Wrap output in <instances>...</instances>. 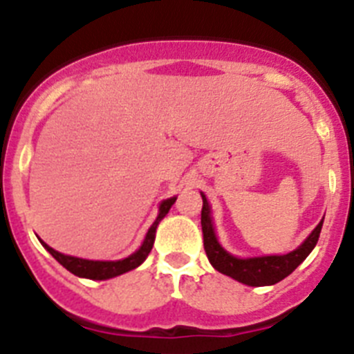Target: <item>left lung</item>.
Returning a JSON list of instances; mask_svg holds the SVG:
<instances>
[{"label":"left lung","instance_id":"obj_1","mask_svg":"<svg viewBox=\"0 0 354 354\" xmlns=\"http://www.w3.org/2000/svg\"><path fill=\"white\" fill-rule=\"evenodd\" d=\"M203 197V209H201V225H203V240H205V250L209 263L216 272L224 273L231 279L238 280L241 284L254 286H273L291 275L298 266L305 261V257L312 252L319 240V232L323 227V221L316 225V229L308 234L307 240L295 248L292 252L284 256H261V257H234L218 243L212 221V209H209L206 196L201 192Z\"/></svg>","mask_w":354,"mask_h":354}]
</instances>
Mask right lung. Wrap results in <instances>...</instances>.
<instances>
[{"mask_svg":"<svg viewBox=\"0 0 354 354\" xmlns=\"http://www.w3.org/2000/svg\"><path fill=\"white\" fill-rule=\"evenodd\" d=\"M174 201L176 197H171V199L162 201L160 206H158V215L155 218V222L151 224V227L148 229L146 232V238L142 241L141 247L136 250L133 254H130L129 257L120 261H90V259H81V257H74V256H65V254L58 252V250H54L50 248L49 245L44 243V247L47 248V252L54 257V259L58 261L62 266H65L70 273H74V275L82 277V279H91V280H107L113 279V277L122 275V273L130 272V270L138 268L139 264L145 263V259L148 257V254L151 252V247H153L155 241V232H157V225L158 222L164 218L167 213H169L171 206L174 205Z\"/></svg>","mask_w":354,"mask_h":354,"instance_id":"obj_1","label":"right lung"}]
</instances>
